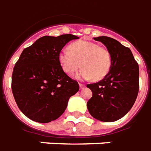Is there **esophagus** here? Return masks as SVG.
<instances>
[{
	"label": "esophagus",
	"instance_id": "34e87169",
	"mask_svg": "<svg viewBox=\"0 0 151 151\" xmlns=\"http://www.w3.org/2000/svg\"><path fill=\"white\" fill-rule=\"evenodd\" d=\"M79 85H80V88H83L85 87V84H81V83H80V84H79Z\"/></svg>",
	"mask_w": 151,
	"mask_h": 151
}]
</instances>
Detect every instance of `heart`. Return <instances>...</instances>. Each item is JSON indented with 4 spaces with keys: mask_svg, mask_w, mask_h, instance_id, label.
I'll list each match as a JSON object with an SVG mask.
<instances>
[{
    "mask_svg": "<svg viewBox=\"0 0 151 151\" xmlns=\"http://www.w3.org/2000/svg\"><path fill=\"white\" fill-rule=\"evenodd\" d=\"M67 49L68 51L59 53L58 61L63 70L70 76L81 68V63L83 69L77 77L82 80L101 81L111 70V54L98 44L81 40L69 45Z\"/></svg>",
    "mask_w": 151,
    "mask_h": 151,
    "instance_id": "heart-1",
    "label": "heart"
}]
</instances>
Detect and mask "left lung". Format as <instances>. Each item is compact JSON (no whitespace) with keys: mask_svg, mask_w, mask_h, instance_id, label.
I'll return each instance as SVG.
<instances>
[{"mask_svg":"<svg viewBox=\"0 0 151 151\" xmlns=\"http://www.w3.org/2000/svg\"><path fill=\"white\" fill-rule=\"evenodd\" d=\"M111 54V70L99 82L87 84L93 95L88 101L90 115L100 121L113 122L124 116L135 102L139 90V67L129 48L118 40L99 36Z\"/></svg>","mask_w":151,"mask_h":151,"instance_id":"obj_1","label":"left lung"}]
</instances>
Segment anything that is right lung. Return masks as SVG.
<instances>
[{
	"label": "right lung",
	"instance_id": "add662e5",
	"mask_svg": "<svg viewBox=\"0 0 151 151\" xmlns=\"http://www.w3.org/2000/svg\"><path fill=\"white\" fill-rule=\"evenodd\" d=\"M78 36H45L24 49L14 67L11 88L19 110L27 118L49 123L63 114L68 100L79 91L77 81L65 73L58 54Z\"/></svg>",
	"mask_w": 151,
	"mask_h": 151
}]
</instances>
